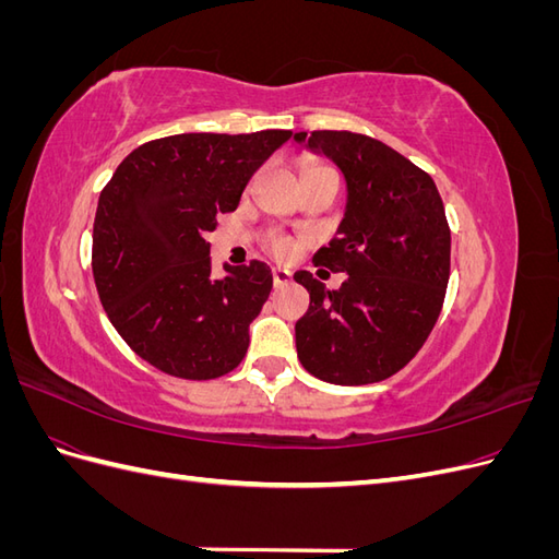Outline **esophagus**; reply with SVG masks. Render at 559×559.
<instances>
[{
  "label": "esophagus",
  "mask_w": 559,
  "mask_h": 559,
  "mask_svg": "<svg viewBox=\"0 0 559 559\" xmlns=\"http://www.w3.org/2000/svg\"><path fill=\"white\" fill-rule=\"evenodd\" d=\"M273 282H275V286L289 284L292 282V273H289V270H284V267H273Z\"/></svg>",
  "instance_id": "obj_1"
}]
</instances>
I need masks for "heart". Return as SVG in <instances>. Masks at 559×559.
<instances>
[{
  "label": "heart",
  "instance_id": "heart-1",
  "mask_svg": "<svg viewBox=\"0 0 559 559\" xmlns=\"http://www.w3.org/2000/svg\"><path fill=\"white\" fill-rule=\"evenodd\" d=\"M319 167H321V165H319ZM310 170H312V167H310ZM265 247L270 249V253H275V257L284 259V257H289V253H292L294 242H292V238H286V235H282V233H273V235H270V238L265 240Z\"/></svg>",
  "mask_w": 559,
  "mask_h": 559
}]
</instances>
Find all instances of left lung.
Segmentation results:
<instances>
[{"instance_id":"left-lung-1","label":"left lung","mask_w":559,"mask_h":559,"mask_svg":"<svg viewBox=\"0 0 559 559\" xmlns=\"http://www.w3.org/2000/svg\"><path fill=\"white\" fill-rule=\"evenodd\" d=\"M326 154L347 181L337 238L314 265L345 273L337 292L308 270L294 280L310 294L296 321L302 368L331 384L392 378L427 343L450 280V226L433 179L392 146L349 130L296 132Z\"/></svg>"}]
</instances>
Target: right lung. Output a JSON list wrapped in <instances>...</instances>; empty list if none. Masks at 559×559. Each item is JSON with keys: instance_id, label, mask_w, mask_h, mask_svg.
<instances>
[{"instance_id": "add662e5", "label": "right lung", "mask_w": 559, "mask_h": 559, "mask_svg": "<svg viewBox=\"0 0 559 559\" xmlns=\"http://www.w3.org/2000/svg\"><path fill=\"white\" fill-rule=\"evenodd\" d=\"M292 130L186 132L151 140L116 167L93 224V277L130 349L163 373L214 380L245 359L249 324L273 289L261 261L212 275L207 233L238 210L251 175Z\"/></svg>"}]
</instances>
